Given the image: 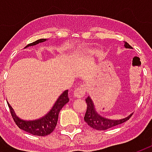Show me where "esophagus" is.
Listing matches in <instances>:
<instances>
[{
	"mask_svg": "<svg viewBox=\"0 0 152 152\" xmlns=\"http://www.w3.org/2000/svg\"><path fill=\"white\" fill-rule=\"evenodd\" d=\"M86 94V86H80L74 90V97L76 99H81Z\"/></svg>",
	"mask_w": 152,
	"mask_h": 152,
	"instance_id": "34e87169",
	"label": "esophagus"
}]
</instances>
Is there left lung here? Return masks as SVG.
<instances>
[{"instance_id": "left-lung-1", "label": "left lung", "mask_w": 152, "mask_h": 152, "mask_svg": "<svg viewBox=\"0 0 152 152\" xmlns=\"http://www.w3.org/2000/svg\"><path fill=\"white\" fill-rule=\"evenodd\" d=\"M124 47L127 49H132V47L127 42H124ZM86 102L87 103V110H86L84 120L90 127L97 130H105V129H108L110 128L116 126L118 124H122L125 121H127L128 120H129V118L133 115L130 114L129 115H128L127 117L123 118L121 120H111V119L103 117L96 112L94 104L93 102L92 99H90V97H88L86 99Z\"/></svg>"}]
</instances>
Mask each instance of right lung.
I'll return each instance as SVG.
<instances>
[{"label": "right lung", "instance_id": "add662e5", "mask_svg": "<svg viewBox=\"0 0 152 152\" xmlns=\"http://www.w3.org/2000/svg\"><path fill=\"white\" fill-rule=\"evenodd\" d=\"M46 39H40V40H36L35 42L28 44L27 47L36 45L39 43L45 41ZM69 102V98H68V90H65L64 92L58 97L57 99L56 102L54 103L53 107L50 109V111L47 113L43 117L37 119V120H33V121H24L18 118L15 115L14 110L11 107V106L8 103L9 107L10 110V113L15 124H17L19 129L23 130L28 132L29 134L32 135H37V136H46L50 134L56 127L57 122H58V114L61 109L63 108V106L66 103Z\"/></svg>", "mask_w": 152, "mask_h": 152}]
</instances>
